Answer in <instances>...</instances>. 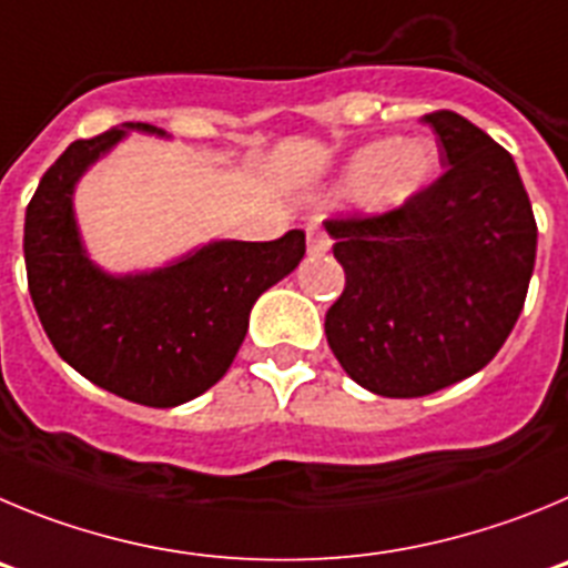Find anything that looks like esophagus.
Returning <instances> with one entry per match:
<instances>
[{
    "mask_svg": "<svg viewBox=\"0 0 568 568\" xmlns=\"http://www.w3.org/2000/svg\"><path fill=\"white\" fill-rule=\"evenodd\" d=\"M331 248V237L316 226L308 229V254H325Z\"/></svg>",
    "mask_w": 568,
    "mask_h": 568,
    "instance_id": "esophagus-1",
    "label": "esophagus"
}]
</instances>
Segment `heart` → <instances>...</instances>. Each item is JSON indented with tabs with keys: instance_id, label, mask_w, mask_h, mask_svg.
<instances>
[{
	"instance_id": "1",
	"label": "heart",
	"mask_w": 568,
	"mask_h": 568,
	"mask_svg": "<svg viewBox=\"0 0 568 568\" xmlns=\"http://www.w3.org/2000/svg\"><path fill=\"white\" fill-rule=\"evenodd\" d=\"M436 163V146L424 138H382L347 158L331 197L365 201L373 212H396L410 206L430 186Z\"/></svg>"
}]
</instances>
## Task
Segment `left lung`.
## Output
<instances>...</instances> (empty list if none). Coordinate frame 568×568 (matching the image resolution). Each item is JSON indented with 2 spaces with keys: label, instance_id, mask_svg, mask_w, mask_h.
<instances>
[{
  "label": "left lung",
  "instance_id": "obj_1",
  "mask_svg": "<svg viewBox=\"0 0 568 568\" xmlns=\"http://www.w3.org/2000/svg\"><path fill=\"white\" fill-rule=\"evenodd\" d=\"M444 175L405 209L325 221L345 291L325 336L356 385L416 398L489 365L524 308L538 226L513 155L464 115H424Z\"/></svg>",
  "mask_w": 568,
  "mask_h": 568
}]
</instances>
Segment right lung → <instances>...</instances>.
<instances>
[{
  "instance_id": "add662e5",
  "label": "right lung",
  "mask_w": 568,
  "mask_h": 568,
  "mask_svg": "<svg viewBox=\"0 0 568 568\" xmlns=\"http://www.w3.org/2000/svg\"><path fill=\"white\" fill-rule=\"evenodd\" d=\"M132 130L166 135L152 124L112 126L73 141L44 172L24 214L28 288L44 334L84 379L135 405L178 407L223 379L257 296L303 260L305 232L212 240L152 272H104L81 243L73 192Z\"/></svg>"
}]
</instances>
